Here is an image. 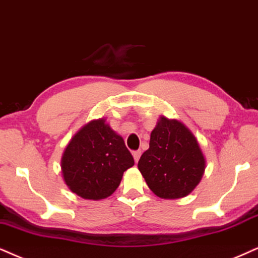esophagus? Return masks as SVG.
<instances>
[{"instance_id":"obj_1","label":"esophagus","mask_w":258,"mask_h":258,"mask_svg":"<svg viewBox=\"0 0 258 258\" xmlns=\"http://www.w3.org/2000/svg\"><path fill=\"white\" fill-rule=\"evenodd\" d=\"M140 155H142V151H135L133 152V158H135V162L136 163H138V161H139V158H140Z\"/></svg>"}]
</instances>
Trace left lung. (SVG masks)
<instances>
[{
    "label": "left lung",
    "mask_w": 258,
    "mask_h": 258,
    "mask_svg": "<svg viewBox=\"0 0 258 258\" xmlns=\"http://www.w3.org/2000/svg\"><path fill=\"white\" fill-rule=\"evenodd\" d=\"M206 158L197 137L180 120L159 116L150 136V148L138 169L152 193L161 199L187 197L200 183Z\"/></svg>",
    "instance_id": "left-lung-1"
}]
</instances>
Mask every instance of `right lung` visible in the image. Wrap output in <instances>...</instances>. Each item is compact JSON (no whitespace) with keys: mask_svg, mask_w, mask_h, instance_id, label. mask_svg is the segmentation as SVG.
Instances as JSON below:
<instances>
[{"mask_svg":"<svg viewBox=\"0 0 258 258\" xmlns=\"http://www.w3.org/2000/svg\"><path fill=\"white\" fill-rule=\"evenodd\" d=\"M135 165L123 138L105 118L91 120L71 138L61 156L65 184L78 197L101 200L112 195Z\"/></svg>","mask_w":258,"mask_h":258,"instance_id":"1","label":"right lung"}]
</instances>
